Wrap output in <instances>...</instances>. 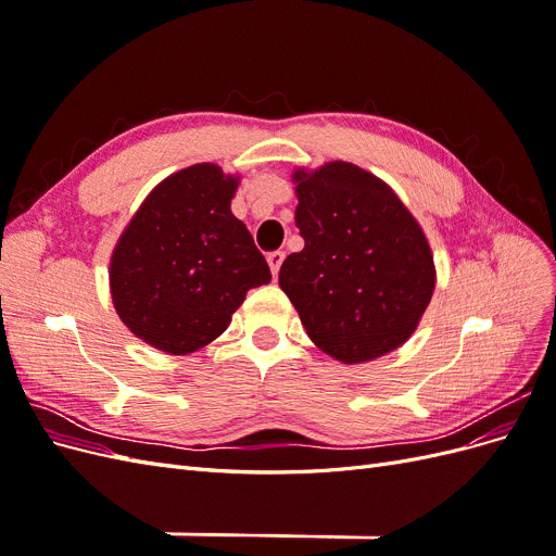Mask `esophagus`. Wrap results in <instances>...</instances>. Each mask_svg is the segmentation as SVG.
<instances>
[{
  "mask_svg": "<svg viewBox=\"0 0 556 556\" xmlns=\"http://www.w3.org/2000/svg\"><path fill=\"white\" fill-rule=\"evenodd\" d=\"M282 260H285V252H282V250L268 252V255H266V262H268V266H271V274H274V278H276V276H278V271H280Z\"/></svg>",
  "mask_w": 556,
  "mask_h": 556,
  "instance_id": "1",
  "label": "esophagus"
}]
</instances>
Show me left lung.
Masks as SVG:
<instances>
[{"label":"left lung","instance_id":"8db88e82","mask_svg":"<svg viewBox=\"0 0 556 556\" xmlns=\"http://www.w3.org/2000/svg\"><path fill=\"white\" fill-rule=\"evenodd\" d=\"M304 250L278 285L311 341L341 364L374 362L415 333L433 288L429 241L399 194L357 164L294 169Z\"/></svg>","mask_w":556,"mask_h":556}]
</instances>
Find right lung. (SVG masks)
I'll use <instances>...</instances> for the list:
<instances>
[{
  "instance_id": "1",
  "label": "right lung",
  "mask_w": 556,
  "mask_h": 556,
  "mask_svg": "<svg viewBox=\"0 0 556 556\" xmlns=\"http://www.w3.org/2000/svg\"><path fill=\"white\" fill-rule=\"evenodd\" d=\"M241 176L211 162L155 185L117 239L109 288L117 317L169 355H190L220 336L248 290L271 271L231 213Z\"/></svg>"
}]
</instances>
